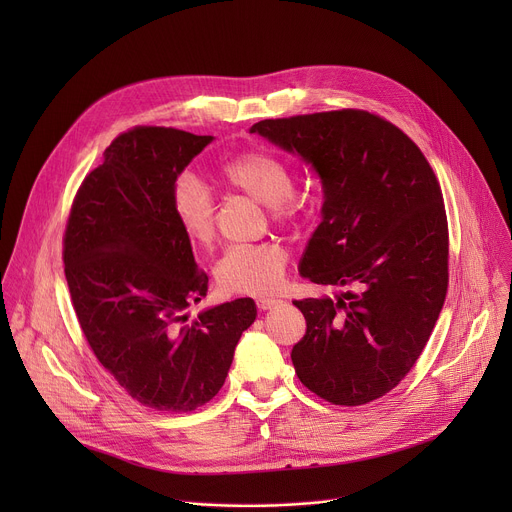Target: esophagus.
<instances>
[{
  "label": "esophagus",
  "mask_w": 512,
  "mask_h": 512,
  "mask_svg": "<svg viewBox=\"0 0 512 512\" xmlns=\"http://www.w3.org/2000/svg\"><path fill=\"white\" fill-rule=\"evenodd\" d=\"M275 304H279V300H275V298H259V300H257V308H259V310H269V308H273Z\"/></svg>",
  "instance_id": "obj_1"
}]
</instances>
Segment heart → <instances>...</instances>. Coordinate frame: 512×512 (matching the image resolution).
Here are the masks:
<instances>
[{
	"mask_svg": "<svg viewBox=\"0 0 512 512\" xmlns=\"http://www.w3.org/2000/svg\"><path fill=\"white\" fill-rule=\"evenodd\" d=\"M218 176L231 190L243 192L269 206L279 225H296L306 204L294 194V174L285 162L267 152H243L218 166ZM172 212L184 237L200 249H210L216 239V204L208 188L190 174L172 186ZM287 253L277 243L233 247L216 265V281L229 294L261 296L275 289L285 273Z\"/></svg>",
	"mask_w": 512,
	"mask_h": 512,
	"instance_id": "b5f03b06",
	"label": "heart"
}]
</instances>
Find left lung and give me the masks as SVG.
Instances as JSON below:
<instances>
[{
    "label": "left lung",
    "instance_id": "1",
    "mask_svg": "<svg viewBox=\"0 0 512 512\" xmlns=\"http://www.w3.org/2000/svg\"><path fill=\"white\" fill-rule=\"evenodd\" d=\"M300 154L324 188L322 223L300 261L330 298L296 300L306 334L291 350L298 379L334 405H364L413 369L448 291L450 235L440 182L391 121L340 109L251 127Z\"/></svg>",
    "mask_w": 512,
    "mask_h": 512
}]
</instances>
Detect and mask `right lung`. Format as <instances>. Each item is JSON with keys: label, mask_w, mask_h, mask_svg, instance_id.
<instances>
[{"label": "right lung", "mask_w": 512, "mask_h": 512, "mask_svg": "<svg viewBox=\"0 0 512 512\" xmlns=\"http://www.w3.org/2000/svg\"><path fill=\"white\" fill-rule=\"evenodd\" d=\"M212 141L174 127L117 135L72 200L64 275L81 330L105 371L141 405L186 413L225 385L257 316L251 298L188 308L208 291L172 212V186Z\"/></svg>", "instance_id": "obj_1"}]
</instances>
